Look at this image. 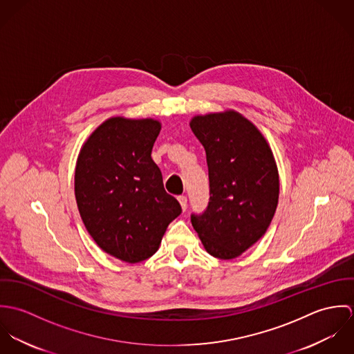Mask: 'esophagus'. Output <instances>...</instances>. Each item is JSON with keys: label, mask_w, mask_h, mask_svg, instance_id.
Segmentation results:
<instances>
[{"label": "esophagus", "mask_w": 354, "mask_h": 354, "mask_svg": "<svg viewBox=\"0 0 354 354\" xmlns=\"http://www.w3.org/2000/svg\"><path fill=\"white\" fill-rule=\"evenodd\" d=\"M178 202H180V204H181V208H183V211H185V209H187V207H188L187 198H185V196H178Z\"/></svg>", "instance_id": "34e87169"}]
</instances>
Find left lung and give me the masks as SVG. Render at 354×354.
I'll return each instance as SVG.
<instances>
[{
    "label": "left lung",
    "instance_id": "obj_1",
    "mask_svg": "<svg viewBox=\"0 0 354 354\" xmlns=\"http://www.w3.org/2000/svg\"><path fill=\"white\" fill-rule=\"evenodd\" d=\"M191 129L205 150L209 202L191 222L205 251L230 260L268 229L279 198V176L261 132L234 110L195 115Z\"/></svg>",
    "mask_w": 354,
    "mask_h": 354
}]
</instances>
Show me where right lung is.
<instances>
[{
    "mask_svg": "<svg viewBox=\"0 0 354 354\" xmlns=\"http://www.w3.org/2000/svg\"><path fill=\"white\" fill-rule=\"evenodd\" d=\"M159 132L158 120L111 117L84 142L76 162L75 196L83 223L102 251L127 263L151 257L181 214L152 160Z\"/></svg>",
    "mask_w": 354,
    "mask_h": 354,
    "instance_id": "add662e5",
    "label": "right lung"
}]
</instances>
